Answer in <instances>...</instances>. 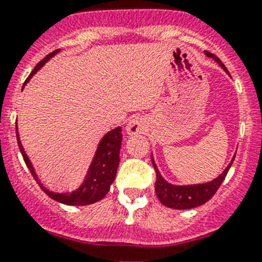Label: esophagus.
Wrapping results in <instances>:
<instances>
[{
    "label": "esophagus",
    "instance_id": "34e87169",
    "mask_svg": "<svg viewBox=\"0 0 262 262\" xmlns=\"http://www.w3.org/2000/svg\"><path fill=\"white\" fill-rule=\"evenodd\" d=\"M144 129V121L143 119L139 118V116H134L126 124V133L134 136V134L142 133Z\"/></svg>",
    "mask_w": 262,
    "mask_h": 262
}]
</instances>
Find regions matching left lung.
<instances>
[{
    "instance_id": "left-lung-1",
    "label": "left lung",
    "mask_w": 262,
    "mask_h": 262,
    "mask_svg": "<svg viewBox=\"0 0 262 262\" xmlns=\"http://www.w3.org/2000/svg\"><path fill=\"white\" fill-rule=\"evenodd\" d=\"M204 53L207 57L213 58V59L215 60L227 73H228L226 66L221 62V59H219L216 55L212 54L210 52H207V50H205ZM234 157H236V155L233 156L231 163L227 166L226 170H224L218 178L214 179L213 181L196 185H172L168 184V182L161 176L160 171H158L157 166H156L155 163V160H153V156H150V158H152V165L156 170V175H157L155 184V190L156 194H157L158 200H160L165 207L172 208V209H191V208H196L205 204L208 200L212 199L213 195L215 194V191L219 189L222 182L226 179L228 170L231 168L232 163H233Z\"/></svg>"
}]
</instances>
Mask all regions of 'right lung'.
<instances>
[{
  "mask_svg": "<svg viewBox=\"0 0 262 262\" xmlns=\"http://www.w3.org/2000/svg\"><path fill=\"white\" fill-rule=\"evenodd\" d=\"M59 50H55V52L50 53L47 55L43 60L38 63L35 66V68L33 70V72L30 73L28 78H26L25 86L30 78L46 64L47 62L55 55ZM23 86V89H24ZM16 138H17V144L20 148V152L23 155L24 161H25L26 166L30 170L31 175L35 179L36 182L39 184L40 189L48 195L49 198H52L53 200H57V202L62 203V204L67 205H89L92 203H96L99 200H101L105 195L107 194V191L110 190V185L113 184L115 180L116 176V170H118L119 166V153H120V147H121V141H123V136H121V126L113 129V130L107 132L102 139L100 141L99 146H97L96 153L94 156V160H92L91 165H90L89 171H87V175L84 178V181L82 182V185L78 189L73 190V191L68 192H59V191H53V190L48 189V187L44 186L39 180L38 175H36L35 170H34L33 165H31L30 160H29L28 155L25 153L23 144L20 142V137H18V132L16 128Z\"/></svg>",
  "mask_w": 262,
  "mask_h": 262,
  "instance_id": "1",
  "label": "right lung"
}]
</instances>
